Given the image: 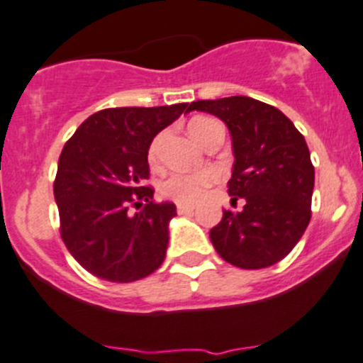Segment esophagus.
<instances>
[{
	"instance_id": "obj_1",
	"label": "esophagus",
	"mask_w": 363,
	"mask_h": 363,
	"mask_svg": "<svg viewBox=\"0 0 363 363\" xmlns=\"http://www.w3.org/2000/svg\"><path fill=\"white\" fill-rule=\"evenodd\" d=\"M193 209H195V206L193 204H177V211L181 213V215L182 213H191Z\"/></svg>"
}]
</instances>
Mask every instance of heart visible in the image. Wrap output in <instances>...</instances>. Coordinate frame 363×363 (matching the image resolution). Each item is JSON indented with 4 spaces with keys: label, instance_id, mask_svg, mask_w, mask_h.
Returning a JSON list of instances; mask_svg holds the SVG:
<instances>
[{
    "label": "heart",
    "instance_id": "heart-1",
    "mask_svg": "<svg viewBox=\"0 0 363 363\" xmlns=\"http://www.w3.org/2000/svg\"><path fill=\"white\" fill-rule=\"evenodd\" d=\"M215 125H220L218 121L208 116H197L189 121V132L195 140L201 143L208 130ZM159 147H161V135L154 138V141L148 147V159L150 162H155L159 155ZM216 181L215 172L201 170L189 172V174H172L161 186V191L166 199L181 204H193L206 193V189L211 188Z\"/></svg>",
    "mask_w": 363,
    "mask_h": 363
}]
</instances>
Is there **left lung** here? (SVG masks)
I'll return each mask as SVG.
<instances>
[{
  "label": "left lung",
  "instance_id": "8db88e82",
  "mask_svg": "<svg viewBox=\"0 0 363 363\" xmlns=\"http://www.w3.org/2000/svg\"><path fill=\"white\" fill-rule=\"evenodd\" d=\"M188 111L225 121L235 152L228 191L235 202L245 201L240 213L223 211L209 233L213 247L240 269L276 265L311 218L315 168L304 135L274 105L249 96L191 101Z\"/></svg>",
  "mask_w": 363,
  "mask_h": 363
}]
</instances>
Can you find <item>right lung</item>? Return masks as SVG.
<instances>
[{
	"instance_id": "right-lung-1",
	"label": "right lung",
	"mask_w": 363,
	"mask_h": 363,
	"mask_svg": "<svg viewBox=\"0 0 363 363\" xmlns=\"http://www.w3.org/2000/svg\"><path fill=\"white\" fill-rule=\"evenodd\" d=\"M184 111L188 104L98 111L64 145L53 182L60 236L93 276L130 283L164 262L168 222L177 213L145 184L148 147Z\"/></svg>"
}]
</instances>
